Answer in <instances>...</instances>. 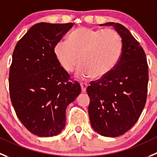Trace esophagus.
I'll return each mask as SVG.
<instances>
[{"label":"esophagus","instance_id":"34e87169","mask_svg":"<svg viewBox=\"0 0 157 157\" xmlns=\"http://www.w3.org/2000/svg\"><path fill=\"white\" fill-rule=\"evenodd\" d=\"M80 87H81V90L82 92H84L86 91L87 90V84L86 83H80Z\"/></svg>","mask_w":157,"mask_h":157}]
</instances>
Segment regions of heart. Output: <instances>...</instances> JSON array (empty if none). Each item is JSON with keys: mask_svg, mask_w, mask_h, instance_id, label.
<instances>
[{"mask_svg": "<svg viewBox=\"0 0 157 157\" xmlns=\"http://www.w3.org/2000/svg\"><path fill=\"white\" fill-rule=\"evenodd\" d=\"M122 48V39L115 29L80 27L70 33L67 41L56 44L54 53L65 71L73 72L80 61L79 77L101 79L118 64Z\"/></svg>", "mask_w": 157, "mask_h": 157, "instance_id": "1", "label": "heart"}]
</instances>
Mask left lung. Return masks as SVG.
<instances>
[{
	"instance_id": "1",
	"label": "left lung",
	"mask_w": 157,
	"mask_h": 157,
	"mask_svg": "<svg viewBox=\"0 0 157 157\" xmlns=\"http://www.w3.org/2000/svg\"><path fill=\"white\" fill-rule=\"evenodd\" d=\"M122 39L121 58L106 77L90 82L88 113L94 129L106 137L128 132L138 121L147 98L148 64L144 50L129 31L119 23L108 22Z\"/></svg>"
}]
</instances>
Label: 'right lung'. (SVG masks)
<instances>
[{
	"label": "right lung",
	"mask_w": 157,
	"mask_h": 157,
	"mask_svg": "<svg viewBox=\"0 0 157 157\" xmlns=\"http://www.w3.org/2000/svg\"><path fill=\"white\" fill-rule=\"evenodd\" d=\"M73 25H34L13 52L8 80L11 103L25 127L40 137L61 132L66 125V108L81 91L54 53L56 44Z\"/></svg>",
	"instance_id": "right-lung-1"
}]
</instances>
